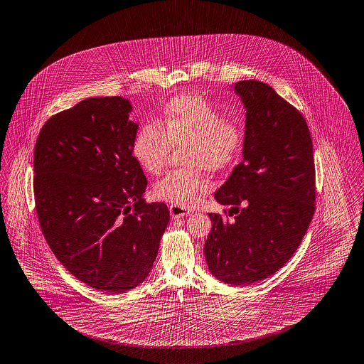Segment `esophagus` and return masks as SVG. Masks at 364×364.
<instances>
[{"instance_id": "obj_1", "label": "esophagus", "mask_w": 364, "mask_h": 364, "mask_svg": "<svg viewBox=\"0 0 364 364\" xmlns=\"http://www.w3.org/2000/svg\"><path fill=\"white\" fill-rule=\"evenodd\" d=\"M169 213H171V217L172 218H183L186 215H189L192 211L186 207H182V205H176V204H171L169 205Z\"/></svg>"}]
</instances>
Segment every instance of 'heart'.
Listing matches in <instances>:
<instances>
[{
  "instance_id": "obj_1",
  "label": "heart",
  "mask_w": 364,
  "mask_h": 364,
  "mask_svg": "<svg viewBox=\"0 0 364 364\" xmlns=\"http://www.w3.org/2000/svg\"><path fill=\"white\" fill-rule=\"evenodd\" d=\"M245 143L243 128L224 121L221 111L210 101L193 95L171 100L161 118L143 125L133 139L132 154L147 173H159L173 147L185 146L183 164L192 168L171 171L156 182L153 193L176 205H193L208 191V179L198 168L215 172L235 163Z\"/></svg>"
}]
</instances>
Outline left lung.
I'll return each mask as SVG.
<instances>
[{
  "label": "left lung",
  "instance_id": "1",
  "mask_svg": "<svg viewBox=\"0 0 364 364\" xmlns=\"http://www.w3.org/2000/svg\"><path fill=\"white\" fill-rule=\"evenodd\" d=\"M245 107L242 163L214 193L228 215L208 213L210 272L233 287L275 274L294 256L314 215L313 143L303 115L259 80L232 85Z\"/></svg>",
  "mask_w": 364,
  "mask_h": 364
}]
</instances>
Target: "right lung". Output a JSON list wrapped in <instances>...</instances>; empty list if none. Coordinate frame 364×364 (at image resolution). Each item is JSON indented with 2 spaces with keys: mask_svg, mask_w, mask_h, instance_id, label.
I'll use <instances>...</instances> for the list:
<instances>
[{
  "mask_svg": "<svg viewBox=\"0 0 364 364\" xmlns=\"http://www.w3.org/2000/svg\"><path fill=\"white\" fill-rule=\"evenodd\" d=\"M124 97H93L51 117L36 140L33 189L43 235L66 269L108 294L139 287L169 223L147 204L132 154L139 124Z\"/></svg>",
  "mask_w": 364,
  "mask_h": 364,
  "instance_id": "right-lung-1",
  "label": "right lung"
}]
</instances>
